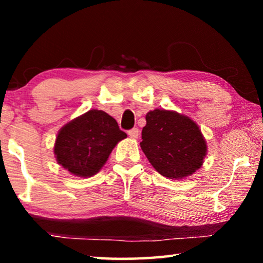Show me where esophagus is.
I'll return each instance as SVG.
<instances>
[{
	"mask_svg": "<svg viewBox=\"0 0 263 263\" xmlns=\"http://www.w3.org/2000/svg\"><path fill=\"white\" fill-rule=\"evenodd\" d=\"M127 135L130 136L132 139H137V138L139 137V130H138L137 127H133V128H131V130H128Z\"/></svg>",
	"mask_w": 263,
	"mask_h": 263,
	"instance_id": "34e87169",
	"label": "esophagus"
}]
</instances>
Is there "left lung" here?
I'll return each mask as SVG.
<instances>
[{"mask_svg": "<svg viewBox=\"0 0 263 263\" xmlns=\"http://www.w3.org/2000/svg\"><path fill=\"white\" fill-rule=\"evenodd\" d=\"M140 147L151 164L168 179H183L203 164L206 142L197 124L175 111L155 109L146 115Z\"/></svg>", "mask_w": 263, "mask_h": 263, "instance_id": "1", "label": "left lung"}]
</instances>
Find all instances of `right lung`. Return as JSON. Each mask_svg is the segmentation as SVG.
<instances>
[{"label": "right lung", "instance_id": "add662e5", "mask_svg": "<svg viewBox=\"0 0 263 263\" xmlns=\"http://www.w3.org/2000/svg\"><path fill=\"white\" fill-rule=\"evenodd\" d=\"M126 138L117 122L102 110H89L61 128L54 154L57 161L75 176L100 172L118 141Z\"/></svg>", "mask_w": 263, "mask_h": 263}]
</instances>
